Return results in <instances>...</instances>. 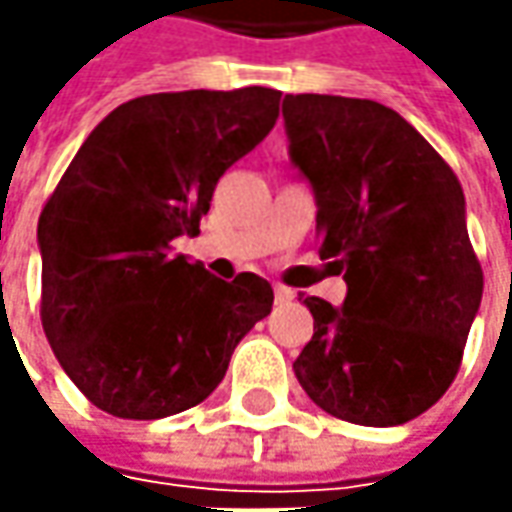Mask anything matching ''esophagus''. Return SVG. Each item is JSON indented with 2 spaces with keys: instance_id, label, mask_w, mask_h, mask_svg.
Instances as JSON below:
<instances>
[{
  "instance_id": "34e87169",
  "label": "esophagus",
  "mask_w": 512,
  "mask_h": 512,
  "mask_svg": "<svg viewBox=\"0 0 512 512\" xmlns=\"http://www.w3.org/2000/svg\"><path fill=\"white\" fill-rule=\"evenodd\" d=\"M273 293H276V305H287V302H293V296H296V293L285 285H276L273 287Z\"/></svg>"
}]
</instances>
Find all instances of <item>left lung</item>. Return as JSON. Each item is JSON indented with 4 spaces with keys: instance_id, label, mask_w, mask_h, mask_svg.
<instances>
[{
    "instance_id": "obj_1",
    "label": "left lung",
    "mask_w": 512,
    "mask_h": 512,
    "mask_svg": "<svg viewBox=\"0 0 512 512\" xmlns=\"http://www.w3.org/2000/svg\"><path fill=\"white\" fill-rule=\"evenodd\" d=\"M282 113L316 193L322 256L347 282L342 307L305 299L313 339L296 379L342 422H410L453 384L482 302L459 176L379 102L287 93Z\"/></svg>"
}]
</instances>
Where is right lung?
I'll return each instance as SVG.
<instances>
[{
    "label": "right lung",
    "instance_id": "add662e5",
    "mask_svg": "<svg viewBox=\"0 0 512 512\" xmlns=\"http://www.w3.org/2000/svg\"><path fill=\"white\" fill-rule=\"evenodd\" d=\"M282 90H179L130 99L73 156L39 213V316L62 370L119 419L205 402L273 307L256 273L233 282L173 256L219 176L279 119Z\"/></svg>",
    "mask_w": 512,
    "mask_h": 512
}]
</instances>
